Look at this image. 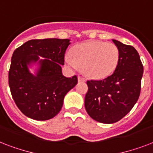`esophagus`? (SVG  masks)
I'll use <instances>...</instances> for the list:
<instances>
[{"label":"esophagus","instance_id":"obj_1","mask_svg":"<svg viewBox=\"0 0 153 153\" xmlns=\"http://www.w3.org/2000/svg\"><path fill=\"white\" fill-rule=\"evenodd\" d=\"M78 80H79V82H85V79H84L83 78L80 77V76L78 77Z\"/></svg>","mask_w":153,"mask_h":153}]
</instances>
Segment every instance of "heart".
<instances>
[{
  "label": "heart",
  "mask_w": 153,
  "mask_h": 153,
  "mask_svg": "<svg viewBox=\"0 0 153 153\" xmlns=\"http://www.w3.org/2000/svg\"><path fill=\"white\" fill-rule=\"evenodd\" d=\"M119 59L120 51L114 44L91 40L74 47L72 55H66L65 62L73 70L82 67L84 74L90 79H101L114 71Z\"/></svg>",
  "instance_id": "heart-1"
}]
</instances>
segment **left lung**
Returning a JSON list of instances; mask_svg holds the SVG:
<instances>
[{"mask_svg":"<svg viewBox=\"0 0 153 153\" xmlns=\"http://www.w3.org/2000/svg\"><path fill=\"white\" fill-rule=\"evenodd\" d=\"M120 59L111 75L103 80L86 82L85 108L91 118L104 124L115 123L126 116L137 102L143 75L140 55L133 47L118 40Z\"/></svg>","mask_w":153,"mask_h":153,"instance_id":"left-lung-1","label":"left lung"}]
</instances>
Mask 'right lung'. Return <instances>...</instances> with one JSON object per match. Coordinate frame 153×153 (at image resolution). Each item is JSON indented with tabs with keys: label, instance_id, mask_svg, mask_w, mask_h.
I'll list each match as a JSON object with an SVG mask.
<instances>
[{
	"label": "right lung",
	"instance_id": "right-lung-1",
	"mask_svg": "<svg viewBox=\"0 0 153 153\" xmlns=\"http://www.w3.org/2000/svg\"><path fill=\"white\" fill-rule=\"evenodd\" d=\"M70 44L68 39H31L14 51L8 85L16 105L25 116L46 121L61 110L65 95L78 82L76 75L67 78L62 73ZM32 63L39 65L36 75L28 69Z\"/></svg>",
	"mask_w": 153,
	"mask_h": 153
}]
</instances>
